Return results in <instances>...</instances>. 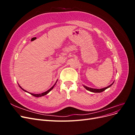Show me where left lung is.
Returning <instances> with one entry per match:
<instances>
[{
    "instance_id": "8db88e82",
    "label": "left lung",
    "mask_w": 135,
    "mask_h": 135,
    "mask_svg": "<svg viewBox=\"0 0 135 135\" xmlns=\"http://www.w3.org/2000/svg\"><path fill=\"white\" fill-rule=\"evenodd\" d=\"M114 82L110 84V85H109V86L105 87V88H101V89H95V88H89V87H88L87 86H85V85H83V87L87 89V90L90 91V92H95V93H100V92H102L104 91L105 89H107V88H109L110 87H111L112 85H113V84L114 83Z\"/></svg>"
}]
</instances>
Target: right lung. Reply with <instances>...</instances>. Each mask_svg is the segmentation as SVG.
Returning a JSON list of instances; mask_svg holds the SVG:
<instances>
[{"mask_svg":"<svg viewBox=\"0 0 135 135\" xmlns=\"http://www.w3.org/2000/svg\"><path fill=\"white\" fill-rule=\"evenodd\" d=\"M57 81L56 82V83H57ZM56 83L53 85V86L50 89H48V91H46V92H43V93H39V94H34V93H29V92H27L26 90H25V89H23L21 86H20V85H19V87L21 88L23 91H24L25 92H27V93H30V95H32V96H35V97H42V96H44V95H46L47 94H48L49 92H50L52 89L54 88V86L55 85V84H56Z\"/></svg>","mask_w":135,"mask_h":135,"instance_id":"obj_1","label":"right lung"}]
</instances>
